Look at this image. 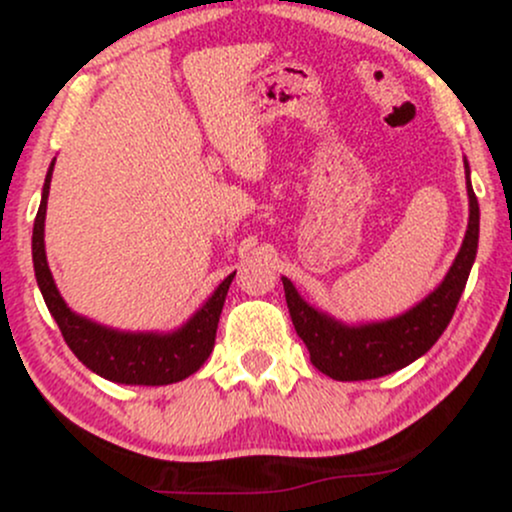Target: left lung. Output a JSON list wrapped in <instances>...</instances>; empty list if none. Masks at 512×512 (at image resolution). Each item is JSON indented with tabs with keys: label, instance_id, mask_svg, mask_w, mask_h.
Returning a JSON list of instances; mask_svg holds the SVG:
<instances>
[{
	"label": "left lung",
	"instance_id": "obj_1",
	"mask_svg": "<svg viewBox=\"0 0 512 512\" xmlns=\"http://www.w3.org/2000/svg\"><path fill=\"white\" fill-rule=\"evenodd\" d=\"M464 173H467L469 223L462 248L450 272L445 274L443 284L404 315L385 322H368V325H344L305 303L286 276L281 279L293 327L308 346L310 361L320 373L342 383L373 380L409 366L438 342L455 315L479 245V202L469 182L467 161H464Z\"/></svg>",
	"mask_w": 512,
	"mask_h": 512
}]
</instances>
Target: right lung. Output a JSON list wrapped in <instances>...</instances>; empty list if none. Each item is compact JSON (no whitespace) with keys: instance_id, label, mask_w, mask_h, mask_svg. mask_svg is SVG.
I'll list each match as a JSON object with an SVG mask.
<instances>
[{"instance_id":"right-lung-1","label":"right lung","mask_w":512,"mask_h":512,"mask_svg":"<svg viewBox=\"0 0 512 512\" xmlns=\"http://www.w3.org/2000/svg\"><path fill=\"white\" fill-rule=\"evenodd\" d=\"M52 168H55V161L50 163L48 175H45L43 199H40V209L33 223V267L40 293L60 327L64 342L86 368L113 383L170 385L197 373L214 349L223 301H226L228 286L236 272L221 281L209 301L180 330L168 334L117 332L72 313L57 291L48 257H45V209H48Z\"/></svg>"}]
</instances>
